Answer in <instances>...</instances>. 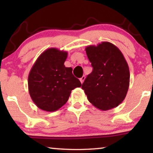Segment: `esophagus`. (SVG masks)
Wrapping results in <instances>:
<instances>
[{"label": "esophagus", "mask_w": 153, "mask_h": 153, "mask_svg": "<svg viewBox=\"0 0 153 153\" xmlns=\"http://www.w3.org/2000/svg\"><path fill=\"white\" fill-rule=\"evenodd\" d=\"M85 78H86V77H85L84 76H83L82 77H81V78H80L79 79V81H80V82H81L82 83H82L83 82H84V79H85Z\"/></svg>", "instance_id": "esophagus-1"}]
</instances>
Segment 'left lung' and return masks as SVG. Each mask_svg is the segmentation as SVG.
I'll use <instances>...</instances> for the list:
<instances>
[{"label":"left lung","mask_w":153,"mask_h":153,"mask_svg":"<svg viewBox=\"0 0 153 153\" xmlns=\"http://www.w3.org/2000/svg\"><path fill=\"white\" fill-rule=\"evenodd\" d=\"M93 70L88 75L82 88L95 107L107 111L125 99L129 85V70L122 53L108 42L86 48Z\"/></svg>","instance_id":"left-lung-1"}]
</instances>
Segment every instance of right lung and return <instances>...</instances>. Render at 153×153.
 I'll use <instances>...</instances> for the list:
<instances>
[{
  "label": "right lung",
  "instance_id": "add662e5",
  "mask_svg": "<svg viewBox=\"0 0 153 153\" xmlns=\"http://www.w3.org/2000/svg\"><path fill=\"white\" fill-rule=\"evenodd\" d=\"M66 51L56 48L46 49L38 56L28 76V90L37 107L53 112L60 108L69 99L71 90L82 86L72 74L71 67L64 63Z\"/></svg>",
  "mask_w": 153,
  "mask_h": 153
}]
</instances>
